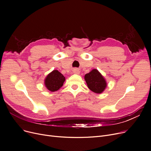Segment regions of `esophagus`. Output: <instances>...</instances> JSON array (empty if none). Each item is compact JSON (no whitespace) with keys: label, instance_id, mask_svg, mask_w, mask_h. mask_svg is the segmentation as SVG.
<instances>
[{"label":"esophagus","instance_id":"34e87169","mask_svg":"<svg viewBox=\"0 0 151 151\" xmlns=\"http://www.w3.org/2000/svg\"><path fill=\"white\" fill-rule=\"evenodd\" d=\"M73 72L74 73H76V74H80V71H79V70L75 68L73 70Z\"/></svg>","mask_w":151,"mask_h":151}]
</instances>
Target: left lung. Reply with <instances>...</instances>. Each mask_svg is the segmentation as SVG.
<instances>
[{
  "instance_id": "1",
  "label": "left lung",
  "mask_w": 151,
  "mask_h": 151,
  "mask_svg": "<svg viewBox=\"0 0 151 151\" xmlns=\"http://www.w3.org/2000/svg\"><path fill=\"white\" fill-rule=\"evenodd\" d=\"M84 80L90 90L96 93H101L106 88V82L104 77L97 69H93L84 76Z\"/></svg>"
}]
</instances>
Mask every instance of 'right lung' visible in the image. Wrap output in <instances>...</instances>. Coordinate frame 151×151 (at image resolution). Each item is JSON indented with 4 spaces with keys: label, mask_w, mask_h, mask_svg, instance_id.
Returning a JSON list of instances; mask_svg holds the SVG:
<instances>
[{
    "label": "right lung",
    "mask_w": 151,
    "mask_h": 151,
    "mask_svg": "<svg viewBox=\"0 0 151 151\" xmlns=\"http://www.w3.org/2000/svg\"><path fill=\"white\" fill-rule=\"evenodd\" d=\"M65 78L57 70H53L49 73L45 80L46 88L51 92L58 91L63 86Z\"/></svg>",
    "instance_id": "right-lung-1"
}]
</instances>
